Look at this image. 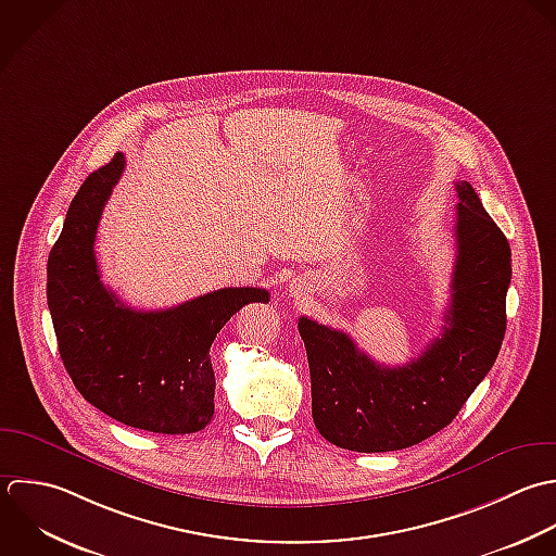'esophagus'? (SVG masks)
<instances>
[{
    "instance_id": "1",
    "label": "esophagus",
    "mask_w": 556,
    "mask_h": 556,
    "mask_svg": "<svg viewBox=\"0 0 556 556\" xmlns=\"http://www.w3.org/2000/svg\"><path fill=\"white\" fill-rule=\"evenodd\" d=\"M292 292H294V296H299L303 290H301V288H296V286H292Z\"/></svg>"
}]
</instances>
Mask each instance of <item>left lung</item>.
Masks as SVG:
<instances>
[{
	"instance_id": "1",
	"label": "left lung",
	"mask_w": 556,
	"mask_h": 556,
	"mask_svg": "<svg viewBox=\"0 0 556 556\" xmlns=\"http://www.w3.org/2000/svg\"><path fill=\"white\" fill-rule=\"evenodd\" d=\"M453 296L444 331L405 366H381L338 329L303 316L318 433L346 451L390 453L448 427L492 370L507 329L511 249L468 181H457Z\"/></svg>"
}]
</instances>
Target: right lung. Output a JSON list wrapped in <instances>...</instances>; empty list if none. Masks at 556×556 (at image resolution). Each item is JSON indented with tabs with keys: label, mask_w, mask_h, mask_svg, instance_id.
<instances>
[{
	"label": "right lung",
	"mask_w": 556,
	"mask_h": 556,
	"mask_svg": "<svg viewBox=\"0 0 556 556\" xmlns=\"http://www.w3.org/2000/svg\"><path fill=\"white\" fill-rule=\"evenodd\" d=\"M125 168L123 153L86 177L47 260V305L62 364L77 392L105 416L151 433L186 435L214 416L210 346L262 288H223L177 307H127L99 279L94 236Z\"/></svg>",
	"instance_id": "add662e5"
}]
</instances>
